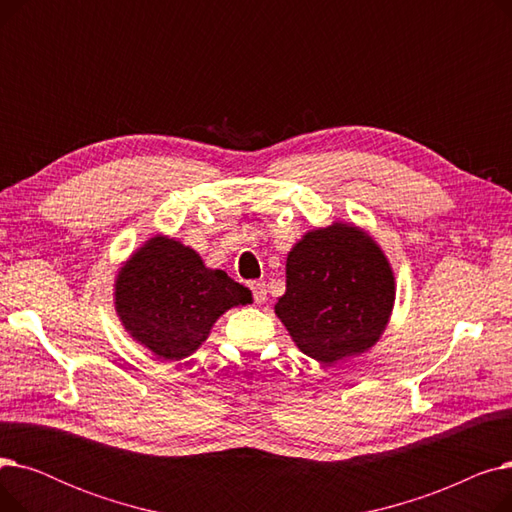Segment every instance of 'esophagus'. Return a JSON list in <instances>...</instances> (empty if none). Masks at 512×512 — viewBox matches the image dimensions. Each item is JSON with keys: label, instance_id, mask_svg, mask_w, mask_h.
Wrapping results in <instances>:
<instances>
[{"label": "esophagus", "instance_id": "1", "mask_svg": "<svg viewBox=\"0 0 512 512\" xmlns=\"http://www.w3.org/2000/svg\"><path fill=\"white\" fill-rule=\"evenodd\" d=\"M249 288L253 292L255 303H263L267 299V290H265V282L263 280H253L249 282Z\"/></svg>", "mask_w": 512, "mask_h": 512}]
</instances>
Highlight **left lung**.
Wrapping results in <instances>:
<instances>
[{
	"mask_svg": "<svg viewBox=\"0 0 512 512\" xmlns=\"http://www.w3.org/2000/svg\"><path fill=\"white\" fill-rule=\"evenodd\" d=\"M392 305L394 276L380 247L355 226L332 224L288 253L276 315L307 357L332 365L378 342Z\"/></svg>",
	"mask_w": 512,
	"mask_h": 512,
	"instance_id": "8db88e82",
	"label": "left lung"
}]
</instances>
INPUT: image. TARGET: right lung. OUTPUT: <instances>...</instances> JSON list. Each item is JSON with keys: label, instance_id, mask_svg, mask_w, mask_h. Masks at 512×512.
<instances>
[{"label": "right lung", "instance_id": "obj_1", "mask_svg": "<svg viewBox=\"0 0 512 512\" xmlns=\"http://www.w3.org/2000/svg\"><path fill=\"white\" fill-rule=\"evenodd\" d=\"M251 292L222 270H209L180 242L155 236L132 255L116 282V311L132 338L161 359L195 353L226 309Z\"/></svg>", "mask_w": 512, "mask_h": 512}]
</instances>
